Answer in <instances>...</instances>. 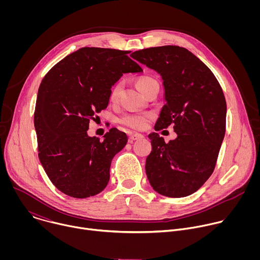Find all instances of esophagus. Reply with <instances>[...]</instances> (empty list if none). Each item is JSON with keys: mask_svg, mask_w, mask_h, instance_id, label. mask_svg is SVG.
I'll list each match as a JSON object with an SVG mask.
<instances>
[{"mask_svg": "<svg viewBox=\"0 0 260 260\" xmlns=\"http://www.w3.org/2000/svg\"><path fill=\"white\" fill-rule=\"evenodd\" d=\"M144 136L141 135V134H138V133H131L129 134V142H133V141H137V140H140V139H143Z\"/></svg>", "mask_w": 260, "mask_h": 260, "instance_id": "esophagus-1", "label": "esophagus"}]
</instances>
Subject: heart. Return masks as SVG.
<instances>
[{"label":"heart","instance_id":"obj_1","mask_svg":"<svg viewBox=\"0 0 260 260\" xmlns=\"http://www.w3.org/2000/svg\"><path fill=\"white\" fill-rule=\"evenodd\" d=\"M155 82H157V81L152 77L143 76L138 79L137 85H138L139 89L142 92H144L148 86L152 83H155ZM121 90H122V82H117L110 91V100L115 102L118 99ZM153 117H154V114L152 112L126 113L120 118L119 121L121 124H123L127 127H131L133 129H137V131H142L147 127L148 123L151 121V119Z\"/></svg>","mask_w":260,"mask_h":260}]
</instances>
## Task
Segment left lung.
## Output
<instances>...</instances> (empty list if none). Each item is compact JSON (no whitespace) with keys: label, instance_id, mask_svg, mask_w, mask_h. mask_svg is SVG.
Segmentation results:
<instances>
[{"label":"left lung","instance_id":"obj_1","mask_svg":"<svg viewBox=\"0 0 260 260\" xmlns=\"http://www.w3.org/2000/svg\"><path fill=\"white\" fill-rule=\"evenodd\" d=\"M133 58L161 76L166 105L155 131L174 124L175 140L149 136L146 174L153 189L169 198L199 190L212 175L225 135L226 102L212 71L189 50L167 45L135 51Z\"/></svg>","mask_w":260,"mask_h":260}]
</instances>
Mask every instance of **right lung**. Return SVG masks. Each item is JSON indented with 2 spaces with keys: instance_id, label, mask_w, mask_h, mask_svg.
<instances>
[{
  "instance_id": "1",
  "label": "right lung",
  "mask_w": 260,
  "mask_h": 260,
  "mask_svg": "<svg viewBox=\"0 0 260 260\" xmlns=\"http://www.w3.org/2000/svg\"><path fill=\"white\" fill-rule=\"evenodd\" d=\"M129 52L80 48L52 67L40 84L34 114L39 159L54 186L69 197L85 199L103 191L111 161L127 143L115 127L103 141L87 131L123 74L143 72Z\"/></svg>"
}]
</instances>
